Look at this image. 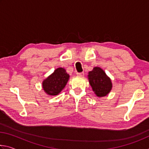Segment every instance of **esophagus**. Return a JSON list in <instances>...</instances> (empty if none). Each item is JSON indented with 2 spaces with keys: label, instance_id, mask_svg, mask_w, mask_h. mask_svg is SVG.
I'll return each mask as SVG.
<instances>
[{
  "label": "esophagus",
  "instance_id": "obj_1",
  "mask_svg": "<svg viewBox=\"0 0 149 149\" xmlns=\"http://www.w3.org/2000/svg\"><path fill=\"white\" fill-rule=\"evenodd\" d=\"M77 75L79 76H84V72H77Z\"/></svg>",
  "mask_w": 149,
  "mask_h": 149
}]
</instances>
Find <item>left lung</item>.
Here are the masks:
<instances>
[{
    "instance_id": "1",
    "label": "left lung",
    "mask_w": 149,
    "mask_h": 149,
    "mask_svg": "<svg viewBox=\"0 0 149 149\" xmlns=\"http://www.w3.org/2000/svg\"><path fill=\"white\" fill-rule=\"evenodd\" d=\"M88 77L93 91L97 97H104L112 89V83L105 72L99 67H95L89 72Z\"/></svg>"
}]
</instances>
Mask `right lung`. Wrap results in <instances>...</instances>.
I'll return each mask as SVG.
<instances>
[{
  "mask_svg": "<svg viewBox=\"0 0 149 149\" xmlns=\"http://www.w3.org/2000/svg\"><path fill=\"white\" fill-rule=\"evenodd\" d=\"M65 70L58 68L42 82V88L48 95H57L62 91L69 79Z\"/></svg>",
  "mask_w": 149,
  "mask_h": 149,
  "instance_id": "obj_1",
  "label": "right lung"
}]
</instances>
